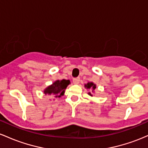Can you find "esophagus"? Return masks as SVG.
<instances>
[{
    "instance_id": "1",
    "label": "esophagus",
    "mask_w": 148,
    "mask_h": 148,
    "mask_svg": "<svg viewBox=\"0 0 148 148\" xmlns=\"http://www.w3.org/2000/svg\"><path fill=\"white\" fill-rule=\"evenodd\" d=\"M79 80H80V78H79V77H74V78L73 79V81L75 84H77V83H79Z\"/></svg>"
}]
</instances>
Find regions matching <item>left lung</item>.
<instances>
[{
    "label": "left lung",
    "mask_w": 148,
    "mask_h": 148,
    "mask_svg": "<svg viewBox=\"0 0 148 148\" xmlns=\"http://www.w3.org/2000/svg\"><path fill=\"white\" fill-rule=\"evenodd\" d=\"M85 87H87V89L92 88V89H93V90H94V89H96V85L93 82H88L87 84H85ZM89 94H90V93H89Z\"/></svg>",
    "instance_id": "obj_1"
}]
</instances>
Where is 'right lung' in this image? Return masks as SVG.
I'll return each instance as SVG.
<instances>
[{
    "mask_svg": "<svg viewBox=\"0 0 148 148\" xmlns=\"http://www.w3.org/2000/svg\"><path fill=\"white\" fill-rule=\"evenodd\" d=\"M70 84L69 80L62 79V80H56L51 86L46 88L44 93L48 95H52L54 98L60 97L63 96L65 92L66 88Z\"/></svg>",
    "mask_w": 148,
    "mask_h": 148,
    "instance_id": "1",
    "label": "right lung"
}]
</instances>
